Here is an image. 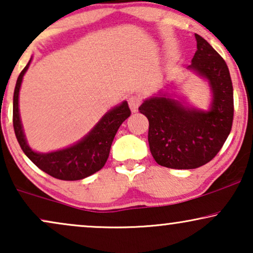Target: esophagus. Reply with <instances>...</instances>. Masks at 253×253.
I'll use <instances>...</instances> for the list:
<instances>
[{
  "instance_id": "34e87169",
  "label": "esophagus",
  "mask_w": 253,
  "mask_h": 253,
  "mask_svg": "<svg viewBox=\"0 0 253 253\" xmlns=\"http://www.w3.org/2000/svg\"><path fill=\"white\" fill-rule=\"evenodd\" d=\"M140 104H141V98L136 97V95H132V97L128 98L129 108H130V111L133 112V113H135V112L137 111V108H139Z\"/></svg>"
}]
</instances>
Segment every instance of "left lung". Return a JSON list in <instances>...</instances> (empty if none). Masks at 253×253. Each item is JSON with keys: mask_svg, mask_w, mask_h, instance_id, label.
I'll return each mask as SVG.
<instances>
[{"mask_svg": "<svg viewBox=\"0 0 253 253\" xmlns=\"http://www.w3.org/2000/svg\"><path fill=\"white\" fill-rule=\"evenodd\" d=\"M195 38L197 50L188 68L209 83V111L188 107L167 94L147 99L139 107L149 121L150 153L167 168L195 169L211 161L232 127L233 88L228 65L203 37L195 34Z\"/></svg>", "mask_w": 253, "mask_h": 253, "instance_id": "8db88e82", "label": "left lung"}]
</instances>
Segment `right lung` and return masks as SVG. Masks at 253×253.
Listing matches in <instances>:
<instances>
[{
	"label": "right lung",
	"instance_id": "add662e5",
	"mask_svg": "<svg viewBox=\"0 0 253 253\" xmlns=\"http://www.w3.org/2000/svg\"><path fill=\"white\" fill-rule=\"evenodd\" d=\"M30 65L22 70L16 82L12 103V124L15 135L22 150L41 170L50 176L64 181L82 180L100 170L106 164L114 136L120 125L130 116V110L127 101L108 111L93 129L79 142L68 148L51 153H37L29 147L22 128V123L18 111V94L24 73Z\"/></svg>",
	"mask_w": 253,
	"mask_h": 253
}]
</instances>
